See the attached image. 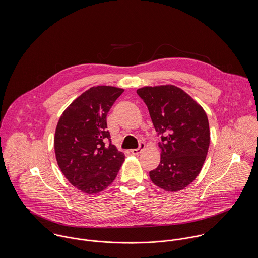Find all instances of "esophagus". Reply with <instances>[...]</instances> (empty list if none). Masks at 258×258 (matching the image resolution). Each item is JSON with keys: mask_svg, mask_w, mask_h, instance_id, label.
I'll return each instance as SVG.
<instances>
[{"mask_svg": "<svg viewBox=\"0 0 258 258\" xmlns=\"http://www.w3.org/2000/svg\"><path fill=\"white\" fill-rule=\"evenodd\" d=\"M144 148H145V144H144L143 142H141V143L139 144V148L131 150V153H132L133 155H139V154L143 151V149H144Z\"/></svg>", "mask_w": 258, "mask_h": 258, "instance_id": "34e87169", "label": "esophagus"}]
</instances>
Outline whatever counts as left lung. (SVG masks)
<instances>
[{"label":"left lung","instance_id":"left-lung-1","mask_svg":"<svg viewBox=\"0 0 258 258\" xmlns=\"http://www.w3.org/2000/svg\"><path fill=\"white\" fill-rule=\"evenodd\" d=\"M137 94L147 105L161 141V161L150 171L159 187L176 191L200 174L210 146V126L205 110L188 94L174 85L146 86Z\"/></svg>","mask_w":258,"mask_h":258}]
</instances>
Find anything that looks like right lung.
Here are the masks:
<instances>
[{
    "instance_id": "obj_1",
    "label": "right lung",
    "mask_w": 258,
    "mask_h": 258,
    "mask_svg": "<svg viewBox=\"0 0 258 258\" xmlns=\"http://www.w3.org/2000/svg\"><path fill=\"white\" fill-rule=\"evenodd\" d=\"M124 89L91 87L60 116L54 136L55 157L71 184L96 194L115 180L125 156L112 145L106 116Z\"/></svg>"
}]
</instances>
